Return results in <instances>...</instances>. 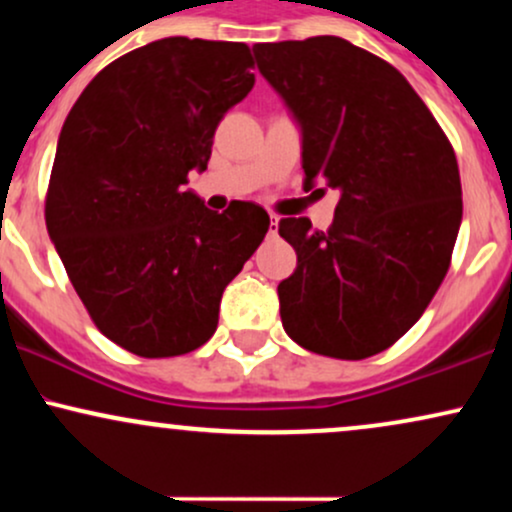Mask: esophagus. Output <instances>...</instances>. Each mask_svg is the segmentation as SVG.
<instances>
[{
  "label": "esophagus",
  "mask_w": 512,
  "mask_h": 512,
  "mask_svg": "<svg viewBox=\"0 0 512 512\" xmlns=\"http://www.w3.org/2000/svg\"><path fill=\"white\" fill-rule=\"evenodd\" d=\"M276 228H279V219L276 216H269V236H276Z\"/></svg>",
  "instance_id": "obj_1"
}]
</instances>
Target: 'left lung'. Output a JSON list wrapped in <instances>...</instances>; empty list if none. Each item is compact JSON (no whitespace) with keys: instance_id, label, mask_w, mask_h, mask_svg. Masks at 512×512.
I'll return each mask as SVG.
<instances>
[{"instance_id":"8db88e82","label":"left lung","mask_w":512,"mask_h":512,"mask_svg":"<svg viewBox=\"0 0 512 512\" xmlns=\"http://www.w3.org/2000/svg\"><path fill=\"white\" fill-rule=\"evenodd\" d=\"M301 127L305 185L339 190L330 231L281 219L298 255L279 284L284 330L303 349L358 361L424 315L450 267L462 185L443 129L392 64L337 35L252 48Z\"/></svg>"}]
</instances>
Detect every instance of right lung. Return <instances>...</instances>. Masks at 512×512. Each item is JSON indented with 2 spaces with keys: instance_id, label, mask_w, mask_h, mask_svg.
<instances>
[{
  "instance_id": "obj_1",
  "label": "right lung",
  "mask_w": 512,
  "mask_h": 512,
  "mask_svg": "<svg viewBox=\"0 0 512 512\" xmlns=\"http://www.w3.org/2000/svg\"><path fill=\"white\" fill-rule=\"evenodd\" d=\"M250 69L245 43L154 40L108 64L64 120L45 223L91 320L132 354L209 342L223 289L267 233L257 204L216 214L185 187L255 84Z\"/></svg>"
}]
</instances>
